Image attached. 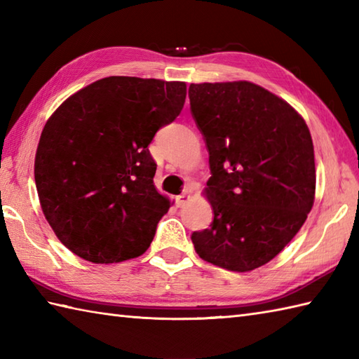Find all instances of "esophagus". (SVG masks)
I'll return each instance as SVG.
<instances>
[{"mask_svg":"<svg viewBox=\"0 0 359 359\" xmlns=\"http://www.w3.org/2000/svg\"><path fill=\"white\" fill-rule=\"evenodd\" d=\"M189 193H191V189H187L185 193H182L180 196L175 197V203H177V207H184V205L189 201V197H191Z\"/></svg>","mask_w":359,"mask_h":359,"instance_id":"esophagus-1","label":"esophagus"}]
</instances>
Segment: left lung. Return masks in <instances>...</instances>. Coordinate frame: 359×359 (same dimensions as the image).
Segmentation results:
<instances>
[{"instance_id":"left-lung-1","label":"left lung","mask_w":359,"mask_h":359,"mask_svg":"<svg viewBox=\"0 0 359 359\" xmlns=\"http://www.w3.org/2000/svg\"><path fill=\"white\" fill-rule=\"evenodd\" d=\"M207 143L205 194L215 219L191 241L203 261L230 271L270 262L301 230L315 202L313 142L285 100L250 81L189 85Z\"/></svg>"}]
</instances>
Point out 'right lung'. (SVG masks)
<instances>
[{"label": "right lung", "instance_id": "add662e5", "mask_svg": "<svg viewBox=\"0 0 359 359\" xmlns=\"http://www.w3.org/2000/svg\"><path fill=\"white\" fill-rule=\"evenodd\" d=\"M187 85L106 77L80 89L46 121L35 185L60 242L94 264L143 255L171 202L154 187L148 144L184 108Z\"/></svg>", "mask_w": 359, "mask_h": 359}]
</instances>
